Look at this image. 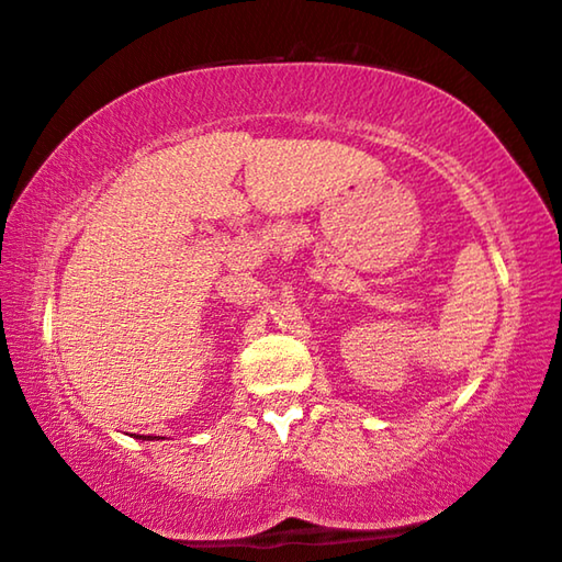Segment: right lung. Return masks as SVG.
<instances>
[{"mask_svg":"<svg viewBox=\"0 0 562 562\" xmlns=\"http://www.w3.org/2000/svg\"><path fill=\"white\" fill-rule=\"evenodd\" d=\"M139 438H142V440H145V438H149V436H139Z\"/></svg>","mask_w":562,"mask_h":562,"instance_id":"right-lung-1","label":"right lung"}]
</instances>
